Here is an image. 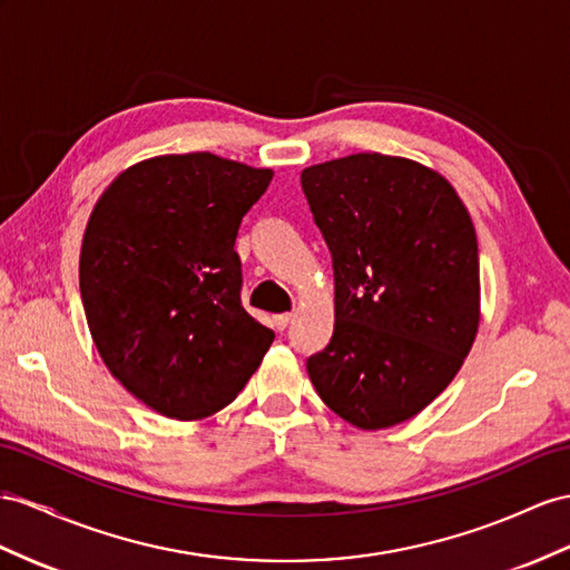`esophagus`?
Masks as SVG:
<instances>
[{
    "instance_id": "obj_1",
    "label": "esophagus",
    "mask_w": 570,
    "mask_h": 570,
    "mask_svg": "<svg viewBox=\"0 0 570 570\" xmlns=\"http://www.w3.org/2000/svg\"><path fill=\"white\" fill-rule=\"evenodd\" d=\"M291 320H294V313H282V315H274V327L282 332V330H286V327H288Z\"/></svg>"
}]
</instances>
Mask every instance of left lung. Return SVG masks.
I'll return each instance as SVG.
<instances>
[{"label": "left lung", "mask_w": 570, "mask_h": 570, "mask_svg": "<svg viewBox=\"0 0 570 570\" xmlns=\"http://www.w3.org/2000/svg\"><path fill=\"white\" fill-rule=\"evenodd\" d=\"M332 253L334 334L308 375L363 431L416 416L450 385L479 327V247L441 173L352 154L301 173Z\"/></svg>", "instance_id": "left-lung-1"}]
</instances>
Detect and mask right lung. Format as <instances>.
<instances>
[{
  "label": "right lung",
  "instance_id": "1",
  "mask_svg": "<svg viewBox=\"0 0 570 570\" xmlns=\"http://www.w3.org/2000/svg\"><path fill=\"white\" fill-rule=\"evenodd\" d=\"M272 175L170 154L127 168L96 202L79 259L86 323L108 371L158 414L224 410L274 342L243 308L233 247Z\"/></svg>",
  "mask_w": 570,
  "mask_h": 570
}]
</instances>
